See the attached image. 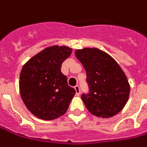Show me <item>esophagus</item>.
<instances>
[{
	"mask_svg": "<svg viewBox=\"0 0 147 147\" xmlns=\"http://www.w3.org/2000/svg\"><path fill=\"white\" fill-rule=\"evenodd\" d=\"M75 90L76 91L77 95H80V86H79V85L75 86Z\"/></svg>",
	"mask_w": 147,
	"mask_h": 147,
	"instance_id": "obj_1",
	"label": "esophagus"
}]
</instances>
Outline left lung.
Segmentation results:
<instances>
[{
	"label": "left lung",
	"mask_w": 147,
	"mask_h": 147,
	"mask_svg": "<svg viewBox=\"0 0 147 147\" xmlns=\"http://www.w3.org/2000/svg\"><path fill=\"white\" fill-rule=\"evenodd\" d=\"M75 54L87 74L89 91L81 95L87 109L102 118L120 112L129 98L130 84L118 63L98 49H79Z\"/></svg>",
	"instance_id": "8db88e82"
}]
</instances>
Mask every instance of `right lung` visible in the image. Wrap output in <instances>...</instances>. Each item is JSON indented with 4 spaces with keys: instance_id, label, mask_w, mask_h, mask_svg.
Returning a JSON list of instances; mask_svg holds the SVG:
<instances>
[{
    "instance_id": "right-lung-1",
    "label": "right lung",
    "mask_w": 147,
    "mask_h": 147,
    "mask_svg": "<svg viewBox=\"0 0 147 147\" xmlns=\"http://www.w3.org/2000/svg\"><path fill=\"white\" fill-rule=\"evenodd\" d=\"M72 49L52 46L31 58L20 75V92L28 111L39 119L52 120L65 114L76 90L67 84L61 65Z\"/></svg>"
}]
</instances>
